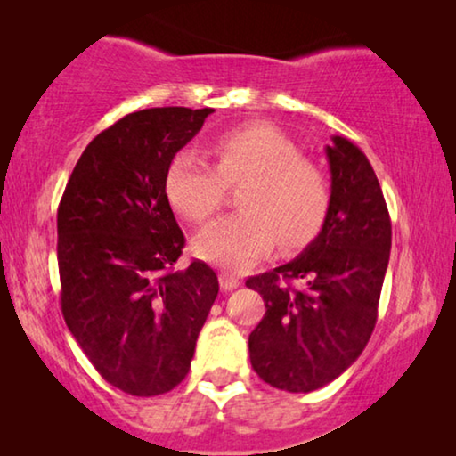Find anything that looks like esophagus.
<instances>
[{"instance_id":"esophagus-1","label":"esophagus","mask_w":456,"mask_h":456,"mask_svg":"<svg viewBox=\"0 0 456 456\" xmlns=\"http://www.w3.org/2000/svg\"><path fill=\"white\" fill-rule=\"evenodd\" d=\"M217 280H220L222 290H232V289H236V286L240 284L239 276H234V273H230V272H220V276H217Z\"/></svg>"}]
</instances>
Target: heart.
Masks as SVG:
<instances>
[{"mask_svg": "<svg viewBox=\"0 0 456 456\" xmlns=\"http://www.w3.org/2000/svg\"><path fill=\"white\" fill-rule=\"evenodd\" d=\"M216 166L192 151L174 155L166 195L186 220L205 222L226 203L228 186H240V211L203 228L195 253L211 264L245 267L276 245L305 247L320 234L332 192L320 167L270 124H242L209 142Z\"/></svg>", "mask_w": 456, "mask_h": 456, "instance_id": "b5f03b06", "label": "heart"}]
</instances>
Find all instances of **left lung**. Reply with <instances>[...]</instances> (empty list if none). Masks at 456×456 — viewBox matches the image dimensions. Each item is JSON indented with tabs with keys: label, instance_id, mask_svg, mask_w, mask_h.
Masks as SVG:
<instances>
[{
	"label": "left lung",
	"instance_id": "8db88e82",
	"mask_svg": "<svg viewBox=\"0 0 456 456\" xmlns=\"http://www.w3.org/2000/svg\"><path fill=\"white\" fill-rule=\"evenodd\" d=\"M332 141V203L322 232L289 264L247 280L265 303L248 336L251 365L286 392L322 388L357 361L376 328L390 259L392 226L376 172L345 136Z\"/></svg>",
	"mask_w": 456,
	"mask_h": 456
}]
</instances>
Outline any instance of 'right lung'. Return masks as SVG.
I'll list each match as a JSON object with an SVG mask.
<instances>
[{
  "instance_id": "obj_1",
  "label": "right lung",
  "mask_w": 456,
  "mask_h": 456,
  "mask_svg": "<svg viewBox=\"0 0 456 456\" xmlns=\"http://www.w3.org/2000/svg\"><path fill=\"white\" fill-rule=\"evenodd\" d=\"M211 108L124 116L80 155L58 208L66 326L105 382L158 396L183 382L220 284L184 248L166 174Z\"/></svg>"
}]
</instances>
